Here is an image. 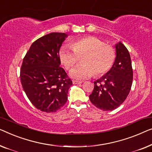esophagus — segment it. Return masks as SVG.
<instances>
[{
    "label": "esophagus",
    "instance_id": "obj_1",
    "mask_svg": "<svg viewBox=\"0 0 152 152\" xmlns=\"http://www.w3.org/2000/svg\"><path fill=\"white\" fill-rule=\"evenodd\" d=\"M82 82L81 81H78V80H73V84H75V85H79V84H81Z\"/></svg>",
    "mask_w": 152,
    "mask_h": 152
}]
</instances>
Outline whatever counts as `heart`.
Returning <instances> with one entry per match:
<instances>
[{
    "mask_svg": "<svg viewBox=\"0 0 152 152\" xmlns=\"http://www.w3.org/2000/svg\"><path fill=\"white\" fill-rule=\"evenodd\" d=\"M83 55V65L70 72L72 78L83 80L94 74L102 75L111 69L116 59L114 49L104 45L102 40L94 36L78 38L71 42V46H63L60 50V58L67 69L73 67L78 63L79 57Z\"/></svg>",
    "mask_w": 152,
    "mask_h": 152,
    "instance_id": "b5f03b06",
    "label": "heart"
}]
</instances>
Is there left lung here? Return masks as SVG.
<instances>
[{"instance_id":"8db88e82","label":"left lung","mask_w":152,"mask_h":152,"mask_svg":"<svg viewBox=\"0 0 152 152\" xmlns=\"http://www.w3.org/2000/svg\"><path fill=\"white\" fill-rule=\"evenodd\" d=\"M116 59L112 68L101 78L94 81L89 95L94 105L103 111H112L127 98L133 80V69L129 53L119 42L115 45Z\"/></svg>"}]
</instances>
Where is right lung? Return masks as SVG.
Instances as JSON below:
<instances>
[{
    "label": "right lung",
    "mask_w": 152,
    "mask_h": 152,
    "mask_svg": "<svg viewBox=\"0 0 152 152\" xmlns=\"http://www.w3.org/2000/svg\"><path fill=\"white\" fill-rule=\"evenodd\" d=\"M68 36L53 32L34 41L23 58L20 81L27 98L42 112H56L67 100L72 85L63 68L60 67V48Z\"/></svg>",
    "instance_id": "add662e5"
}]
</instances>
